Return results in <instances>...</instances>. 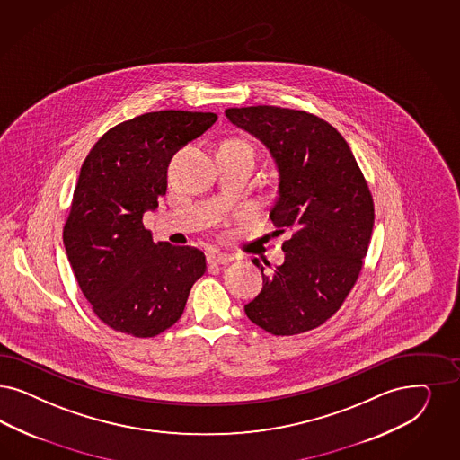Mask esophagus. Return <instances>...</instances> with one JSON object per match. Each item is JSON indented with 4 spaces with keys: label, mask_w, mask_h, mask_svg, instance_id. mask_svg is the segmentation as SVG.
I'll list each match as a JSON object with an SVG mask.
<instances>
[{
    "label": "esophagus",
    "mask_w": 460,
    "mask_h": 460,
    "mask_svg": "<svg viewBox=\"0 0 460 460\" xmlns=\"http://www.w3.org/2000/svg\"><path fill=\"white\" fill-rule=\"evenodd\" d=\"M207 261L212 263V265H226V263L233 261V256L217 252V250H212V252H208V254H207Z\"/></svg>",
    "instance_id": "34e87169"
}]
</instances>
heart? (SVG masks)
I'll return each mask as SVG.
<instances>
[{"label":"heart","instance_id":"heart-1","mask_svg":"<svg viewBox=\"0 0 460 460\" xmlns=\"http://www.w3.org/2000/svg\"><path fill=\"white\" fill-rule=\"evenodd\" d=\"M219 147L229 149V151H236V153H248V155L254 156L253 146L248 141H244V139H227Z\"/></svg>","mask_w":460,"mask_h":460}]
</instances>
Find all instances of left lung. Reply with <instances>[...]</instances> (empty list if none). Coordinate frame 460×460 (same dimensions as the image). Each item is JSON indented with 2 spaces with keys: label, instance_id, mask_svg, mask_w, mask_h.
I'll return each mask as SVG.
<instances>
[{
  "label": "left lung",
  "instance_id": "obj_1",
  "mask_svg": "<svg viewBox=\"0 0 460 460\" xmlns=\"http://www.w3.org/2000/svg\"><path fill=\"white\" fill-rule=\"evenodd\" d=\"M263 144L279 172L270 219L292 238L244 313L275 336L304 333L333 316L355 286L374 229V202L343 136L307 111L270 105L224 111Z\"/></svg>",
  "mask_w": 460,
  "mask_h": 460
}]
</instances>
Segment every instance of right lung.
<instances>
[{
  "label": "right lung",
  "mask_w": 460,
  "mask_h": 460,
  "mask_svg": "<svg viewBox=\"0 0 460 460\" xmlns=\"http://www.w3.org/2000/svg\"><path fill=\"white\" fill-rule=\"evenodd\" d=\"M216 120L210 111L144 113L111 127L81 166L64 248L93 313L115 332L163 333L206 271L202 252L155 243L143 217L166 193L174 153Z\"/></svg>",
  "instance_id": "add662e5"
}]
</instances>
